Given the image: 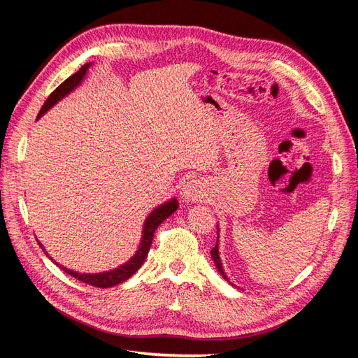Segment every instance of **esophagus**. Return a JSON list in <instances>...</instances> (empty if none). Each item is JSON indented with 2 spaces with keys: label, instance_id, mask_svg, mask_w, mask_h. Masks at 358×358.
Here are the masks:
<instances>
[{
  "label": "esophagus",
  "instance_id": "obj_1",
  "mask_svg": "<svg viewBox=\"0 0 358 358\" xmlns=\"http://www.w3.org/2000/svg\"><path fill=\"white\" fill-rule=\"evenodd\" d=\"M206 196V189L201 180H189L183 185L182 191H180V197L182 201L185 203H192V201H201V199H204Z\"/></svg>",
  "mask_w": 358,
  "mask_h": 358
}]
</instances>
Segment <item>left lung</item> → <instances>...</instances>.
Segmentation results:
<instances>
[{
	"label": "left lung",
	"instance_id": "8db88e82",
	"mask_svg": "<svg viewBox=\"0 0 358 358\" xmlns=\"http://www.w3.org/2000/svg\"><path fill=\"white\" fill-rule=\"evenodd\" d=\"M216 227H218V225H216ZM218 242H220V227H218V241H216L215 248H213L212 251H210V255H212V259H213V263H215L216 268H218V272L222 275V278L227 280V282H230L229 278H227V275H225V272H224V268H222L221 257H220V246H218ZM230 284H231V282H230Z\"/></svg>",
	"mask_w": 358,
	"mask_h": 358
}]
</instances>
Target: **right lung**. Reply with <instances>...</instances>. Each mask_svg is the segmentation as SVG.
<instances>
[{
  "instance_id": "right-lung-1",
  "label": "right lung",
  "mask_w": 358,
  "mask_h": 358,
  "mask_svg": "<svg viewBox=\"0 0 358 358\" xmlns=\"http://www.w3.org/2000/svg\"><path fill=\"white\" fill-rule=\"evenodd\" d=\"M91 66H92V62L85 64V66H82V69L78 73H74L73 76H70L67 80H64L58 86V88L50 94V96L46 100L45 106L41 107V110H40L37 119H40L48 110H50L52 107L55 106L58 101H61L62 99H66L69 94H71L76 88H78V86L85 80L86 74H88ZM178 208H179V201H178L176 197H173V199L164 201L162 204L157 206V208L146 216V220L143 222L142 239H140V245L137 248L136 254L131 258H129L127 263L117 266V267H115L112 270H107V272H100V273H79V272H76V270H71V268H69L66 266L58 264L55 259H53L48 254L45 246H43L38 241L37 242H38V245H40V248L43 249V251H45V254L52 259V263H55L61 270H64V272L69 273L70 276L82 280V282H85V284L94 285V287L110 288V287H115L117 284H122L124 280L131 278L137 272V270L142 267V264L145 263V259L148 257L150 245H152L154 233L158 229V225L164 220H167L169 216H171V213H175L178 210Z\"/></svg>"
}]
</instances>
